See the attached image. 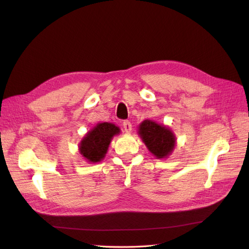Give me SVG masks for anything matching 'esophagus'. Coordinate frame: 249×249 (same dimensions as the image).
Instances as JSON below:
<instances>
[{"label": "esophagus", "instance_id": "1", "mask_svg": "<svg viewBox=\"0 0 249 249\" xmlns=\"http://www.w3.org/2000/svg\"><path fill=\"white\" fill-rule=\"evenodd\" d=\"M123 125H124V129L125 133H130L132 131V124H131V122H129V120H125V122H124Z\"/></svg>", "mask_w": 249, "mask_h": 249}]
</instances>
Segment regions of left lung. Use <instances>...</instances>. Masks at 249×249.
<instances>
[{
    "label": "left lung",
    "mask_w": 249,
    "mask_h": 249,
    "mask_svg": "<svg viewBox=\"0 0 249 249\" xmlns=\"http://www.w3.org/2000/svg\"><path fill=\"white\" fill-rule=\"evenodd\" d=\"M138 134L157 159L167 158L176 146V136L169 127L153 120H143L139 125Z\"/></svg>",
    "instance_id": "obj_1"
}]
</instances>
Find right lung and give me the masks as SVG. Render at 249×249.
I'll use <instances>...</instances> for the list:
<instances>
[{"mask_svg": "<svg viewBox=\"0 0 249 249\" xmlns=\"http://www.w3.org/2000/svg\"><path fill=\"white\" fill-rule=\"evenodd\" d=\"M119 133V127L115 124L110 123L97 124L80 142V154L89 163L102 161L107 154L112 138Z\"/></svg>", "mask_w": 249, "mask_h": 249, "instance_id": "obj_1", "label": "right lung"}]
</instances>
